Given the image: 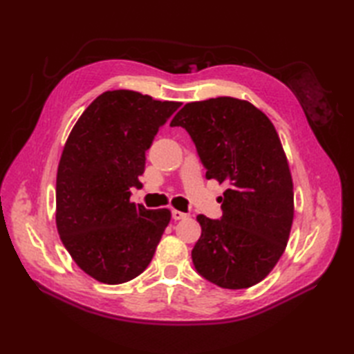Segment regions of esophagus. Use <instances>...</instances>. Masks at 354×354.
I'll use <instances>...</instances> for the list:
<instances>
[{"label": "esophagus", "instance_id": "34e87169", "mask_svg": "<svg viewBox=\"0 0 354 354\" xmlns=\"http://www.w3.org/2000/svg\"><path fill=\"white\" fill-rule=\"evenodd\" d=\"M171 217L175 221H181V219H185L187 214L183 213V212H179V209H171Z\"/></svg>", "mask_w": 354, "mask_h": 354}]
</instances>
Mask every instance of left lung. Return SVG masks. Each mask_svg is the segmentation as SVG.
Here are the masks:
<instances>
[{"label": "left lung", "mask_w": 354, "mask_h": 354, "mask_svg": "<svg viewBox=\"0 0 354 354\" xmlns=\"http://www.w3.org/2000/svg\"><path fill=\"white\" fill-rule=\"evenodd\" d=\"M170 126L189 132L207 179L227 184L221 219L196 217L193 265L219 288H251L280 260L293 221L292 176L275 127L232 97L187 103Z\"/></svg>", "instance_id": "obj_1"}]
</instances>
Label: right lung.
Wrapping results in <instances>:
<instances>
[{"mask_svg": "<svg viewBox=\"0 0 354 354\" xmlns=\"http://www.w3.org/2000/svg\"><path fill=\"white\" fill-rule=\"evenodd\" d=\"M181 106L117 89L89 104L74 124L59 161L56 225L76 265L104 284L138 277L170 222L167 208L131 202L140 189L146 150Z\"/></svg>", "mask_w": 354, "mask_h": 354, "instance_id": "obj_1", "label": "right lung"}]
</instances>
